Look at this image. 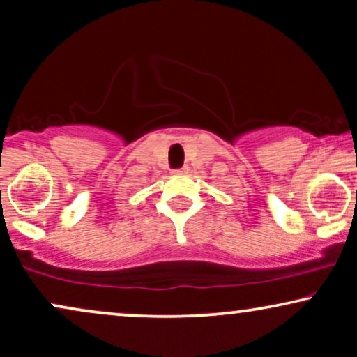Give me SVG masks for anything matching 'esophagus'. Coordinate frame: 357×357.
<instances>
[{"label": "esophagus", "mask_w": 357, "mask_h": 357, "mask_svg": "<svg viewBox=\"0 0 357 357\" xmlns=\"http://www.w3.org/2000/svg\"><path fill=\"white\" fill-rule=\"evenodd\" d=\"M188 171H190V169H188V167L184 166V167H179V169H174L173 174H186Z\"/></svg>", "instance_id": "1"}]
</instances>
